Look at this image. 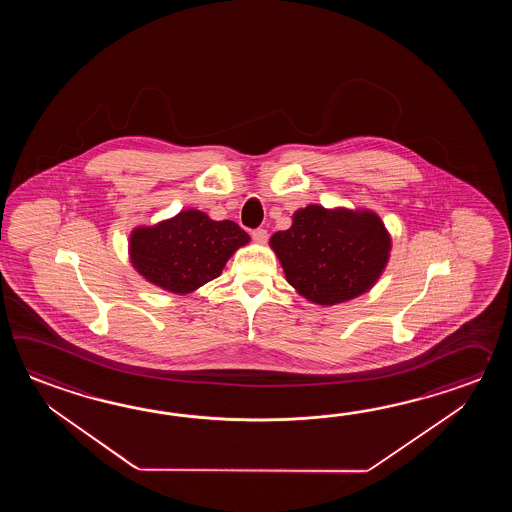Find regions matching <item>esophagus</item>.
Masks as SVG:
<instances>
[{"instance_id":"34e87169","label":"esophagus","mask_w":512,"mask_h":512,"mask_svg":"<svg viewBox=\"0 0 512 512\" xmlns=\"http://www.w3.org/2000/svg\"><path fill=\"white\" fill-rule=\"evenodd\" d=\"M252 240L256 241V243H265V241L269 240V234H267L265 229L252 230Z\"/></svg>"}]
</instances>
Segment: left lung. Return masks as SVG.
Returning <instances> with one entry per match:
<instances>
[{"mask_svg": "<svg viewBox=\"0 0 512 512\" xmlns=\"http://www.w3.org/2000/svg\"><path fill=\"white\" fill-rule=\"evenodd\" d=\"M287 282L318 305L348 302L370 291L390 258L392 238L371 210H296L291 229L272 234Z\"/></svg>", "mask_w": 512, "mask_h": 512, "instance_id": "1", "label": "left lung"}]
</instances>
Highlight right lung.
Wrapping results in <instances>:
<instances>
[{
    "instance_id": "add662e5",
    "label": "right lung",
    "mask_w": 512,
    "mask_h": 512,
    "mask_svg": "<svg viewBox=\"0 0 512 512\" xmlns=\"http://www.w3.org/2000/svg\"><path fill=\"white\" fill-rule=\"evenodd\" d=\"M251 241L234 221H214L201 210H181L130 236V260L144 280L175 294L194 293L218 278L230 256Z\"/></svg>"
}]
</instances>
